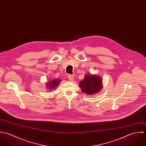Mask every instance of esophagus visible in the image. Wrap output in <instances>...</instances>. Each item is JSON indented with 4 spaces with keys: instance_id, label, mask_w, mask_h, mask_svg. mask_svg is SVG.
Wrapping results in <instances>:
<instances>
[{
    "instance_id": "obj_1",
    "label": "esophagus",
    "mask_w": 146,
    "mask_h": 146,
    "mask_svg": "<svg viewBox=\"0 0 146 146\" xmlns=\"http://www.w3.org/2000/svg\"><path fill=\"white\" fill-rule=\"evenodd\" d=\"M68 79L70 81H72L74 80V78L73 76L72 75H68Z\"/></svg>"
}]
</instances>
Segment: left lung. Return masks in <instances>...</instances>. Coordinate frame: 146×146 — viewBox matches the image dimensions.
<instances>
[{
	"label": "left lung",
	"instance_id": "1",
	"mask_svg": "<svg viewBox=\"0 0 146 146\" xmlns=\"http://www.w3.org/2000/svg\"><path fill=\"white\" fill-rule=\"evenodd\" d=\"M79 86L82 90L86 94H95L102 89V80L97 75L88 74L80 82Z\"/></svg>",
	"mask_w": 146,
	"mask_h": 146
}]
</instances>
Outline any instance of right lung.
<instances>
[{"mask_svg":"<svg viewBox=\"0 0 146 146\" xmlns=\"http://www.w3.org/2000/svg\"><path fill=\"white\" fill-rule=\"evenodd\" d=\"M60 80L59 79H56V80H53L51 82H49L48 84H47V86L49 87V89H53L54 88H56L58 85V84L60 83Z\"/></svg>","mask_w":146,"mask_h":146,"instance_id":"1","label":"right lung"}]
</instances>
